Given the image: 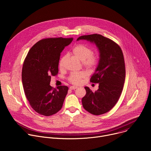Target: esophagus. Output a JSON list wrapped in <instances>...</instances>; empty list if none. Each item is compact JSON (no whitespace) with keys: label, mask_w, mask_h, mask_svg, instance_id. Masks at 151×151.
<instances>
[{"label":"esophagus","mask_w":151,"mask_h":151,"mask_svg":"<svg viewBox=\"0 0 151 151\" xmlns=\"http://www.w3.org/2000/svg\"><path fill=\"white\" fill-rule=\"evenodd\" d=\"M69 88H70V90H75V89L78 88V87H76V86H70Z\"/></svg>","instance_id":"34e87169"}]
</instances>
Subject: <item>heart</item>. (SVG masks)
Listing matches in <instances>:
<instances>
[{
	"instance_id": "b5f03b06",
	"label": "heart",
	"mask_w": 151,
	"mask_h": 151,
	"mask_svg": "<svg viewBox=\"0 0 151 151\" xmlns=\"http://www.w3.org/2000/svg\"><path fill=\"white\" fill-rule=\"evenodd\" d=\"M73 54L82 61L83 66L88 69H94L96 67L99 63L98 55L93 52L92 49L87 45L78 44L75 45L73 49ZM66 56H63L59 61V68L62 69L64 66V60ZM88 73L85 71H81L78 72H72L68 77V81L73 83L78 84L81 82L82 79L87 76Z\"/></svg>"
}]
</instances>
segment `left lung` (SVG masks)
<instances>
[{"mask_svg": "<svg viewBox=\"0 0 151 151\" xmlns=\"http://www.w3.org/2000/svg\"><path fill=\"white\" fill-rule=\"evenodd\" d=\"M84 39L94 42L100 52V60L90 82L99 83V89L93 92L85 87L86 95L82 99L83 108L89 113L99 115L111 110L118 102L125 78L124 55L120 47L112 40L99 34L83 35Z\"/></svg>", "mask_w": 151, "mask_h": 151, "instance_id": "left-lung-1", "label": "left lung"}]
</instances>
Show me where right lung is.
Wrapping results in <instances>:
<instances>
[{
	"label": "right lung",
	"mask_w": 151,
	"mask_h": 151,
	"mask_svg": "<svg viewBox=\"0 0 151 151\" xmlns=\"http://www.w3.org/2000/svg\"><path fill=\"white\" fill-rule=\"evenodd\" d=\"M73 38L50 37L40 40L30 48L23 63L22 82L30 105L37 113L51 116L63 106L68 87L50 85L52 76L58 73L60 53Z\"/></svg>",
	"instance_id": "1"
}]
</instances>
